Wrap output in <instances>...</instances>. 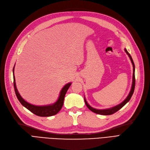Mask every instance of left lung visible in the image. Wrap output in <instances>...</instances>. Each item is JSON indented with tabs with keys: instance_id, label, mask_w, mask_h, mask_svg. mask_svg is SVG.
Masks as SVG:
<instances>
[{
	"instance_id": "obj_1",
	"label": "left lung",
	"mask_w": 150,
	"mask_h": 150,
	"mask_svg": "<svg viewBox=\"0 0 150 150\" xmlns=\"http://www.w3.org/2000/svg\"><path fill=\"white\" fill-rule=\"evenodd\" d=\"M125 52H126L127 53V54H128V55L129 56V58H130V59H131V62H132L133 66V84H132V87H131V91H130V93H129V95L128 96V97L126 98V99H125V100L123 102H122V103H121V104H120L119 105H117V106H116L113 107V108H112L106 109V110H96V109H94V108H92V107H91V106L89 105V104H88V103L86 102V99L84 98V101H85V104H86V106H87V107L89 108V110H90L91 111L94 112H95V113H96V114L102 115H111L114 114L115 112H117V111L120 110L121 108L123 107V106L125 105V104L130 100V99H131V96H132V95H133V93H134V88H135V75H134V69H135V67H134V64L133 60L132 57H131V55L129 54V52H128V51H127L126 49H125Z\"/></svg>"
}]
</instances>
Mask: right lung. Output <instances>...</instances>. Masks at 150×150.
Returning a JSON list of instances; mask_svg holds the SVG:
<instances>
[{
  "instance_id": "right-lung-1",
  "label": "right lung",
  "mask_w": 150,
  "mask_h": 150,
  "mask_svg": "<svg viewBox=\"0 0 150 150\" xmlns=\"http://www.w3.org/2000/svg\"><path fill=\"white\" fill-rule=\"evenodd\" d=\"M13 69H14V67L13 68ZM13 87H14L15 93L16 94V96L18 99V100L20 101V103L23 105L25 108H26L28 110H29L30 111H31L34 115L39 116H42V117H47V116H51L53 115H56L57 113L59 111L63 106V103H64V99L65 95L66 94L67 91L70 87L71 83H68L66 85L64 86L61 90L59 98L57 101L54 103L52 105H49V106H37L33 105V104H30L24 101L22 97L20 96L19 93H18V91L16 88V82H15V78H14V74H13Z\"/></svg>"
}]
</instances>
